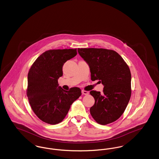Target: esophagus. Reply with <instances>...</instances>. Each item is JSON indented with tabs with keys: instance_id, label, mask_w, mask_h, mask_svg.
Instances as JSON below:
<instances>
[{
	"instance_id": "34e87169",
	"label": "esophagus",
	"mask_w": 159,
	"mask_h": 159,
	"mask_svg": "<svg viewBox=\"0 0 159 159\" xmlns=\"http://www.w3.org/2000/svg\"><path fill=\"white\" fill-rule=\"evenodd\" d=\"M82 93L83 95H88L89 94V92H88V91H84V90H82Z\"/></svg>"
}]
</instances>
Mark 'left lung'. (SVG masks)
<instances>
[{
    "label": "left lung",
    "mask_w": 159,
    "mask_h": 159,
    "mask_svg": "<svg viewBox=\"0 0 159 159\" xmlns=\"http://www.w3.org/2000/svg\"><path fill=\"white\" fill-rule=\"evenodd\" d=\"M89 65L91 80L104 85L102 93L91 91L95 99L90 113L99 124L117 120L124 113L131 96V74L128 66L116 51L102 48H78Z\"/></svg>",
    "instance_id": "obj_1"
}]
</instances>
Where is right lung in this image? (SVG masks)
<instances>
[{"mask_svg": "<svg viewBox=\"0 0 159 159\" xmlns=\"http://www.w3.org/2000/svg\"><path fill=\"white\" fill-rule=\"evenodd\" d=\"M76 55V49L49 50L31 66L27 77V95L33 112L42 121L50 125L60 123L73 102L81 95L80 88L65 91L58 83L63 74V65Z\"/></svg>", "mask_w": 159, "mask_h": 159, "instance_id": "right-lung-1", "label": "right lung"}]
</instances>
